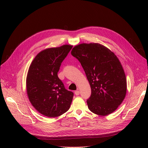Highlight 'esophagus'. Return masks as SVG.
<instances>
[{
    "label": "esophagus",
    "mask_w": 148,
    "mask_h": 148,
    "mask_svg": "<svg viewBox=\"0 0 148 148\" xmlns=\"http://www.w3.org/2000/svg\"><path fill=\"white\" fill-rule=\"evenodd\" d=\"M80 94V92L79 90H76L75 91V95H79Z\"/></svg>",
    "instance_id": "34e87169"
}]
</instances>
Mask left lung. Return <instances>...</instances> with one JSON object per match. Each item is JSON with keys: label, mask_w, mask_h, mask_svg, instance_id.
I'll return each mask as SVG.
<instances>
[{"label": "left lung", "mask_w": 148, "mask_h": 148, "mask_svg": "<svg viewBox=\"0 0 148 148\" xmlns=\"http://www.w3.org/2000/svg\"><path fill=\"white\" fill-rule=\"evenodd\" d=\"M71 53L80 62L90 84L89 109L101 116L114 112L127 92L125 74L117 56L98 43L76 45Z\"/></svg>", "instance_id": "left-lung-1"}]
</instances>
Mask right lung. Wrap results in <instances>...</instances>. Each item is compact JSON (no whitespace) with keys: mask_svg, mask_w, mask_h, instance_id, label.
Masks as SVG:
<instances>
[{"mask_svg":"<svg viewBox=\"0 0 148 148\" xmlns=\"http://www.w3.org/2000/svg\"><path fill=\"white\" fill-rule=\"evenodd\" d=\"M72 45H64L39 53L30 65L26 78L29 99L35 109L50 118L66 112L74 94L65 88L58 73Z\"/></svg>","mask_w":148,"mask_h":148,"instance_id":"right-lung-1","label":"right lung"}]
</instances>
